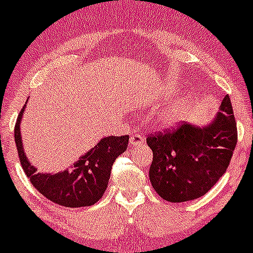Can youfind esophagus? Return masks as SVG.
I'll list each match as a JSON object with an SVG mask.
<instances>
[{
	"mask_svg": "<svg viewBox=\"0 0 253 253\" xmlns=\"http://www.w3.org/2000/svg\"><path fill=\"white\" fill-rule=\"evenodd\" d=\"M142 143H144L143 136H141V134L138 133L131 134V137H129V144H131V147H136Z\"/></svg>",
	"mask_w": 253,
	"mask_h": 253,
	"instance_id": "34e87169",
	"label": "esophagus"
}]
</instances>
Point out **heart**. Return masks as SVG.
<instances>
[{
  "label": "heart",
  "instance_id": "b5f03b06",
  "mask_svg": "<svg viewBox=\"0 0 253 253\" xmlns=\"http://www.w3.org/2000/svg\"><path fill=\"white\" fill-rule=\"evenodd\" d=\"M180 121V114L178 111H170L164 116L163 124L166 125H174Z\"/></svg>",
  "mask_w": 253,
  "mask_h": 253
}]
</instances>
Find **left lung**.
Masks as SVG:
<instances>
[{"label": "left lung", "instance_id": "obj_1", "mask_svg": "<svg viewBox=\"0 0 253 253\" xmlns=\"http://www.w3.org/2000/svg\"><path fill=\"white\" fill-rule=\"evenodd\" d=\"M237 128L229 95L203 126L185 124L147 137L153 152L149 180L161 198L184 203L207 194L225 174L236 147Z\"/></svg>", "mask_w": 253, "mask_h": 253}]
</instances>
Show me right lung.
<instances>
[{
	"label": "right lung",
	"mask_w": 253,
	"mask_h": 253,
	"mask_svg": "<svg viewBox=\"0 0 253 253\" xmlns=\"http://www.w3.org/2000/svg\"><path fill=\"white\" fill-rule=\"evenodd\" d=\"M24 109L26 105L19 112L14 126V139L22 168L34 188L50 202L61 207H91L99 202L109 184L112 164L127 149L129 137H102L96 146L80 156L69 169L59 173H42L24 153L21 134Z\"/></svg>",
	"instance_id": "obj_1"
}]
</instances>
